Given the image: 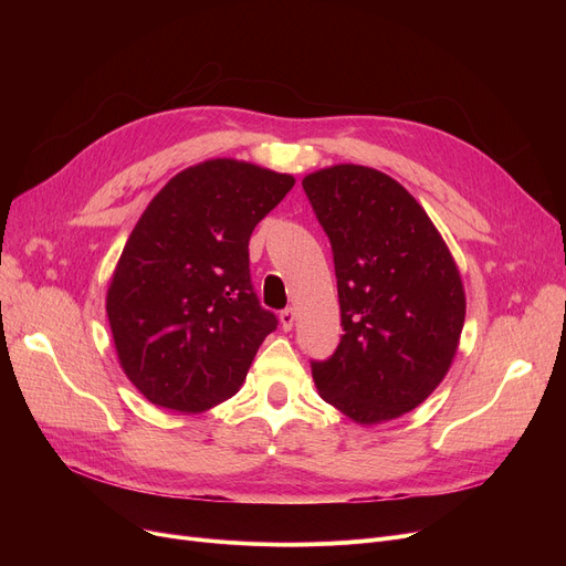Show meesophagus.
<instances>
[{
	"label": "esophagus",
	"mask_w": 566,
	"mask_h": 566,
	"mask_svg": "<svg viewBox=\"0 0 566 566\" xmlns=\"http://www.w3.org/2000/svg\"><path fill=\"white\" fill-rule=\"evenodd\" d=\"M293 323H295V314H293V310H282L280 312V325H282V331H291L293 328Z\"/></svg>",
	"instance_id": "obj_1"
}]
</instances>
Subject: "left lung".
<instances>
[{"mask_svg": "<svg viewBox=\"0 0 566 566\" xmlns=\"http://www.w3.org/2000/svg\"><path fill=\"white\" fill-rule=\"evenodd\" d=\"M303 188L331 238L344 325L333 358L312 363L316 390L358 424L397 420L452 367L465 321L457 261L388 174L333 165Z\"/></svg>", "mask_w": 566, "mask_h": 566, "instance_id": "left-lung-1", "label": "left lung"}]
</instances>
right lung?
I'll return each mask as SVG.
<instances>
[{
  "instance_id": "1",
  "label": "right lung",
  "mask_w": 566,
  "mask_h": 566,
  "mask_svg": "<svg viewBox=\"0 0 566 566\" xmlns=\"http://www.w3.org/2000/svg\"><path fill=\"white\" fill-rule=\"evenodd\" d=\"M295 178L213 158L146 206L107 289L118 365L160 408L203 412L233 397L277 318L259 305L248 243Z\"/></svg>"
}]
</instances>
